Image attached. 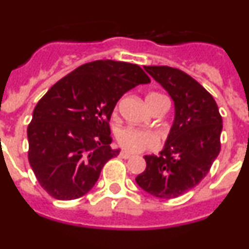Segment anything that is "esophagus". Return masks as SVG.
Instances as JSON below:
<instances>
[{
    "mask_svg": "<svg viewBox=\"0 0 249 249\" xmlns=\"http://www.w3.org/2000/svg\"><path fill=\"white\" fill-rule=\"evenodd\" d=\"M120 157L124 158V160H128V158L132 157V155H131V153H128V152L122 151V152H121V153H120Z\"/></svg>",
    "mask_w": 249,
    "mask_h": 249,
    "instance_id": "esophagus-1",
    "label": "esophagus"
}]
</instances>
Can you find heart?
<instances>
[{"label": "heart", "mask_w": 249, "mask_h": 249, "mask_svg": "<svg viewBox=\"0 0 249 249\" xmlns=\"http://www.w3.org/2000/svg\"><path fill=\"white\" fill-rule=\"evenodd\" d=\"M163 98V96L160 93H149L147 96V106L152 102ZM116 138L117 142L123 149L137 153V152L146 151V149H156L160 144L158 136L152 131H141V129L133 128V127H124L120 128L116 132Z\"/></svg>", "instance_id": "1"}]
</instances>
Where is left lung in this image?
Masks as SVG:
<instances>
[{"mask_svg": "<svg viewBox=\"0 0 249 249\" xmlns=\"http://www.w3.org/2000/svg\"><path fill=\"white\" fill-rule=\"evenodd\" d=\"M144 70L175 102V121L160 155L144 156L147 167L136 182L158 198H176L210 172L221 151L222 117L212 94L183 71L168 66Z\"/></svg>", "mask_w": 249, "mask_h": 249, "instance_id": "obj_1", "label": "left lung"}]
</instances>
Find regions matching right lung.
Listing matches in <instances>:
<instances>
[{"instance_id": "obj_1", "label": "right lung", "mask_w": 249, "mask_h": 249, "mask_svg": "<svg viewBox=\"0 0 249 249\" xmlns=\"http://www.w3.org/2000/svg\"><path fill=\"white\" fill-rule=\"evenodd\" d=\"M138 65L112 59L85 63L54 83L28 124V160L41 187L61 201L91 190L112 149L108 121L123 94L149 83Z\"/></svg>"}]
</instances>
